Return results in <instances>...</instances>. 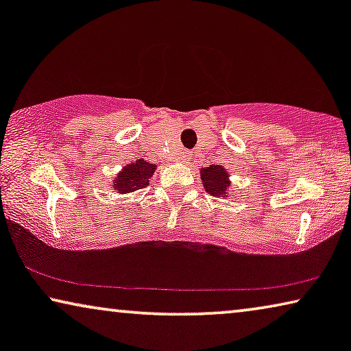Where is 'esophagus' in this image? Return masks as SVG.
<instances>
[{
    "label": "esophagus",
    "mask_w": 351,
    "mask_h": 351,
    "mask_svg": "<svg viewBox=\"0 0 351 351\" xmlns=\"http://www.w3.org/2000/svg\"><path fill=\"white\" fill-rule=\"evenodd\" d=\"M190 158H191V153H189L186 150L179 153V160L180 161H190Z\"/></svg>",
    "instance_id": "34e87169"
}]
</instances>
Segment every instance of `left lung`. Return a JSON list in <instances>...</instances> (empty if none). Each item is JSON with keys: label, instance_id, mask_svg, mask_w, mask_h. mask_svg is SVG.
Returning <instances> with one entry per match:
<instances>
[{"label": "left lung", "instance_id": "1", "mask_svg": "<svg viewBox=\"0 0 351 351\" xmlns=\"http://www.w3.org/2000/svg\"><path fill=\"white\" fill-rule=\"evenodd\" d=\"M199 176L204 190L209 195L219 196V198H228L232 180H230V172L223 166L210 165L208 167H201Z\"/></svg>", "mask_w": 351, "mask_h": 351}]
</instances>
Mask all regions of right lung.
Returning <instances> with one entry per match:
<instances>
[{"instance_id":"1","label":"right lung","mask_w":351,"mask_h":351,"mask_svg":"<svg viewBox=\"0 0 351 351\" xmlns=\"http://www.w3.org/2000/svg\"><path fill=\"white\" fill-rule=\"evenodd\" d=\"M155 171L156 165L145 161L143 158L136 160L131 165H124L112 182L113 190H117V193L119 195H126L145 189L150 177L155 174Z\"/></svg>"}]
</instances>
